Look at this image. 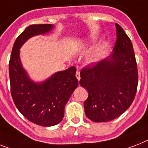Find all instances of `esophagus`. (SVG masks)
I'll return each instance as SVG.
<instances>
[{
    "label": "esophagus",
    "instance_id": "34e87169",
    "mask_svg": "<svg viewBox=\"0 0 148 148\" xmlns=\"http://www.w3.org/2000/svg\"><path fill=\"white\" fill-rule=\"evenodd\" d=\"M75 75H76V77L77 78V80H78V81H80V79H81V76H80V71H77L76 74H75Z\"/></svg>",
    "mask_w": 148,
    "mask_h": 148
}]
</instances>
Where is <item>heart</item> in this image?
<instances>
[{
  "instance_id": "heart-1",
  "label": "heart",
  "mask_w": 148,
  "mask_h": 148,
  "mask_svg": "<svg viewBox=\"0 0 148 148\" xmlns=\"http://www.w3.org/2000/svg\"><path fill=\"white\" fill-rule=\"evenodd\" d=\"M99 57H100V53L97 51H93L92 53H90L89 57L88 58V61L89 63H94L96 62L97 60L99 59Z\"/></svg>"
}]
</instances>
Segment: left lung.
Wrapping results in <instances>:
<instances>
[{"label":"left lung","instance_id":"8db88e82","mask_svg":"<svg viewBox=\"0 0 148 148\" xmlns=\"http://www.w3.org/2000/svg\"><path fill=\"white\" fill-rule=\"evenodd\" d=\"M116 32L112 54L81 71L80 84L88 91L84 111L92 121H110L119 117L131 105L138 89V65L132 43L118 24Z\"/></svg>","mask_w":148,"mask_h":148}]
</instances>
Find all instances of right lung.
<instances>
[{
	"mask_svg": "<svg viewBox=\"0 0 148 148\" xmlns=\"http://www.w3.org/2000/svg\"><path fill=\"white\" fill-rule=\"evenodd\" d=\"M53 27L49 24L27 27L15 40L9 61L10 92L14 103L28 121L43 127L53 126L62 121L65 105L78 85L75 67L57 72L42 83L31 81L22 67L21 47L29 38L47 33Z\"/></svg>",
	"mask_w": 148,
	"mask_h": 148,
	"instance_id": "obj_1",
	"label": "right lung"
}]
</instances>
